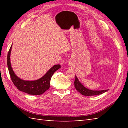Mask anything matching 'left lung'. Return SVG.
<instances>
[{
  "label": "left lung",
  "instance_id": "obj_1",
  "mask_svg": "<svg viewBox=\"0 0 128 128\" xmlns=\"http://www.w3.org/2000/svg\"><path fill=\"white\" fill-rule=\"evenodd\" d=\"M74 86L76 90H78L81 94H82L84 96H94V95H98L104 93L105 92L107 91L108 90H104L100 91H94L91 90L88 88L84 87L80 82L78 81L76 76H75V79L74 81Z\"/></svg>",
  "mask_w": 128,
  "mask_h": 128
}]
</instances>
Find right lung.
<instances>
[{"label":"right lung","instance_id":"right-lung-1","mask_svg":"<svg viewBox=\"0 0 128 128\" xmlns=\"http://www.w3.org/2000/svg\"><path fill=\"white\" fill-rule=\"evenodd\" d=\"M11 46L8 52L7 56V65L11 79L18 90L29 94L40 95L50 88V81L54 72L60 68V65H55L46 72V74L40 79L34 81H26L21 79L15 75L13 72L10 62V53L12 50Z\"/></svg>","mask_w":128,"mask_h":128}]
</instances>
